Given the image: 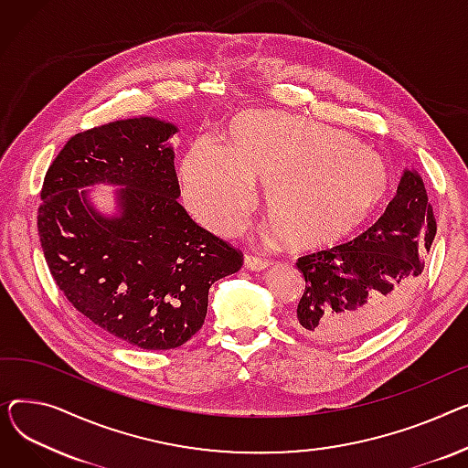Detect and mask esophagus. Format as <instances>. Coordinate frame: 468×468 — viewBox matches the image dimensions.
Here are the masks:
<instances>
[{"instance_id": "1", "label": "esophagus", "mask_w": 468, "mask_h": 468, "mask_svg": "<svg viewBox=\"0 0 468 468\" xmlns=\"http://www.w3.org/2000/svg\"><path fill=\"white\" fill-rule=\"evenodd\" d=\"M243 264H245V268L261 271V270H266L271 262L266 261V259H262V257H257V255H245V257H243Z\"/></svg>"}]
</instances>
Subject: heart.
I'll return each mask as SVG.
<instances>
[{
    "label": "heart",
    "instance_id": "obj_1",
    "mask_svg": "<svg viewBox=\"0 0 468 468\" xmlns=\"http://www.w3.org/2000/svg\"><path fill=\"white\" fill-rule=\"evenodd\" d=\"M229 145L200 137L181 162L185 204L202 225L236 234L262 183L268 234L300 251L359 230L388 200V162L353 135L280 113H243Z\"/></svg>",
    "mask_w": 468,
    "mask_h": 468
}]
</instances>
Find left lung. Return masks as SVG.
<instances>
[{"instance_id": "left-lung-1", "label": "left lung", "mask_w": 468, "mask_h": 468, "mask_svg": "<svg viewBox=\"0 0 468 468\" xmlns=\"http://www.w3.org/2000/svg\"><path fill=\"white\" fill-rule=\"evenodd\" d=\"M436 236L421 176L404 170L386 213L353 241L300 257L306 282L292 326L312 340L347 344L374 333L410 300Z\"/></svg>"}]
</instances>
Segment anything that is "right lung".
Instances as JSON below:
<instances>
[{
    "label": "right lung",
    "instance_id": "1",
    "mask_svg": "<svg viewBox=\"0 0 468 468\" xmlns=\"http://www.w3.org/2000/svg\"><path fill=\"white\" fill-rule=\"evenodd\" d=\"M176 132L140 117L75 133L47 170L37 211L45 261L71 306L105 335L154 351L195 336L209 287L243 262L177 202ZM100 182L122 186L115 216L88 198Z\"/></svg>",
    "mask_w": 468,
    "mask_h": 468
}]
</instances>
